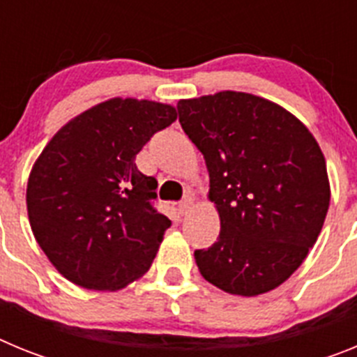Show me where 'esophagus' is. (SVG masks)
<instances>
[{"instance_id": "obj_1", "label": "esophagus", "mask_w": 357, "mask_h": 357, "mask_svg": "<svg viewBox=\"0 0 357 357\" xmlns=\"http://www.w3.org/2000/svg\"><path fill=\"white\" fill-rule=\"evenodd\" d=\"M191 204H193V200H191V197H185L184 200L178 202V206H176V209H178V213L184 216V214L189 213V209H191Z\"/></svg>"}]
</instances>
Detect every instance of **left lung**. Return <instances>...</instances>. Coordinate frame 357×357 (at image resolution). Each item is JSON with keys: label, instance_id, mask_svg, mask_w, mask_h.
Masks as SVG:
<instances>
[{"label": "left lung", "instance_id": "1", "mask_svg": "<svg viewBox=\"0 0 357 357\" xmlns=\"http://www.w3.org/2000/svg\"><path fill=\"white\" fill-rule=\"evenodd\" d=\"M178 121L202 151L222 230L195 250L202 277L255 296L289 279L317 243L331 188L324 153L291 112L236 91L181 100Z\"/></svg>", "mask_w": 357, "mask_h": 357}]
</instances>
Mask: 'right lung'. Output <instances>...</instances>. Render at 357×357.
I'll return each mask as SVG.
<instances>
[{
    "label": "right lung",
    "instance_id": "obj_1",
    "mask_svg": "<svg viewBox=\"0 0 357 357\" xmlns=\"http://www.w3.org/2000/svg\"><path fill=\"white\" fill-rule=\"evenodd\" d=\"M175 107L112 98L66 123L31 168V232L53 266L77 286L116 291L153 263L172 225L151 202L157 181L135 166Z\"/></svg>",
    "mask_w": 357,
    "mask_h": 357
}]
</instances>
